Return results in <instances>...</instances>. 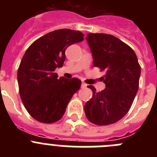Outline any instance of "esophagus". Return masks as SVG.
I'll return each instance as SVG.
<instances>
[{
	"label": "esophagus",
	"instance_id": "1",
	"mask_svg": "<svg viewBox=\"0 0 157 157\" xmlns=\"http://www.w3.org/2000/svg\"><path fill=\"white\" fill-rule=\"evenodd\" d=\"M87 86V85L85 82H82V88H86Z\"/></svg>",
	"mask_w": 157,
	"mask_h": 157
}]
</instances>
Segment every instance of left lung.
Instances as JSON below:
<instances>
[{
	"label": "left lung",
	"mask_w": 157,
	"mask_h": 157,
	"mask_svg": "<svg viewBox=\"0 0 157 157\" xmlns=\"http://www.w3.org/2000/svg\"><path fill=\"white\" fill-rule=\"evenodd\" d=\"M94 67L106 74L101 77L106 88L97 92L84 110L90 122L98 126L116 123L127 114L138 90L141 67L135 52L119 38L107 34H88L86 37Z\"/></svg>",
	"instance_id": "obj_1"
}]
</instances>
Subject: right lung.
<instances>
[{"instance_id": "add662e5", "label": "right lung", "mask_w": 157, "mask_h": 157, "mask_svg": "<svg viewBox=\"0 0 157 157\" xmlns=\"http://www.w3.org/2000/svg\"><path fill=\"white\" fill-rule=\"evenodd\" d=\"M83 37L78 30H54L36 40L25 52L18 69V84L24 107L34 120L45 123L60 120L81 87V80L58 78L55 70L63 66L66 48L83 41Z\"/></svg>"}]
</instances>
